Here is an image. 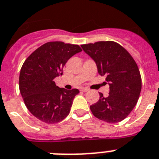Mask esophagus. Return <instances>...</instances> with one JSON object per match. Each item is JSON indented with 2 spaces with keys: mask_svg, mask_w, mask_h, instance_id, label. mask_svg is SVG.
<instances>
[{
  "mask_svg": "<svg viewBox=\"0 0 159 159\" xmlns=\"http://www.w3.org/2000/svg\"><path fill=\"white\" fill-rule=\"evenodd\" d=\"M89 90V89H88V88H81V89H80V91L84 92V93H85V92H88Z\"/></svg>",
  "mask_w": 159,
  "mask_h": 159,
  "instance_id": "34e87169",
  "label": "esophagus"
}]
</instances>
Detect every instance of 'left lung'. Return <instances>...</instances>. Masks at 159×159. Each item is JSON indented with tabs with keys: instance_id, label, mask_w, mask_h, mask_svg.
Here are the masks:
<instances>
[{
	"instance_id": "left-lung-1",
	"label": "left lung",
	"mask_w": 159,
	"mask_h": 159,
	"mask_svg": "<svg viewBox=\"0 0 159 159\" xmlns=\"http://www.w3.org/2000/svg\"><path fill=\"white\" fill-rule=\"evenodd\" d=\"M98 66L100 75L110 85L107 98L90 106L96 118L107 123H118L127 118L137 103L141 91V77L133 57L115 41H98L81 45Z\"/></svg>"
}]
</instances>
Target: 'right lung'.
<instances>
[{"mask_svg": "<svg viewBox=\"0 0 159 159\" xmlns=\"http://www.w3.org/2000/svg\"><path fill=\"white\" fill-rule=\"evenodd\" d=\"M82 49L61 41L45 43L25 60L19 75V90L28 111L40 121L56 124L70 111L77 89L66 90L55 84L66 61Z\"/></svg>", "mask_w": 159, "mask_h": 159, "instance_id": "obj_1", "label": "right lung"}]
</instances>
